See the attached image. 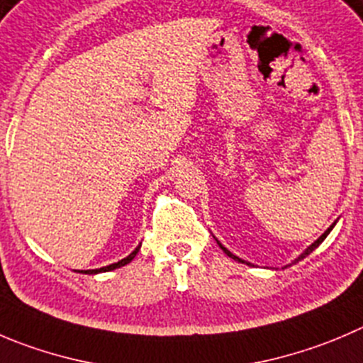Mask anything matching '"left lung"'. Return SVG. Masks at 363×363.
<instances>
[{"mask_svg":"<svg viewBox=\"0 0 363 363\" xmlns=\"http://www.w3.org/2000/svg\"><path fill=\"white\" fill-rule=\"evenodd\" d=\"M333 226H335V223H333V224H331V226H330V228H328V230H326V231H324L323 235H320V237H319V239H317V240H315V242H313V244H312V246H308V247H306V250H305V251H303V253H301V255H299V257H298V258H296V260H294V264H296V262L303 260V258H305V257H308V255H310V253H312V251H313V250H315V247H317V246H319V244H320V242H323V240H324V239H326V237H328V233H330V231H331V228H333ZM217 244H219V246H220V250H223V251H224V253H226V255H228V257H230V258H233V260H237V262H242V264H247V262H244V260H242V258H239V257H235V255H233V253H230V251H228V250H226V247H224V246H223V244H220V242H217ZM247 265H250V264H247Z\"/></svg>","mask_w":363,"mask_h":363,"instance_id":"8db88e82","label":"left lung"}]
</instances>
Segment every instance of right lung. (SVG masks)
I'll list each match as a JSON object with an SVG mask.
<instances>
[{"mask_svg":"<svg viewBox=\"0 0 363 363\" xmlns=\"http://www.w3.org/2000/svg\"><path fill=\"white\" fill-rule=\"evenodd\" d=\"M139 250H140V246H137L135 251H132V253L128 255L126 258H123V260H119V262H117V264H110V265H106V267L91 269V271H82V272H85V274H98V272H106V271H113V269H117V267H123V265L130 264V262H132L133 258H135V255L139 253ZM78 272H80V271H78Z\"/></svg>","mask_w":363,"mask_h":363,"instance_id":"add662e5","label":"right lung"}]
</instances>
